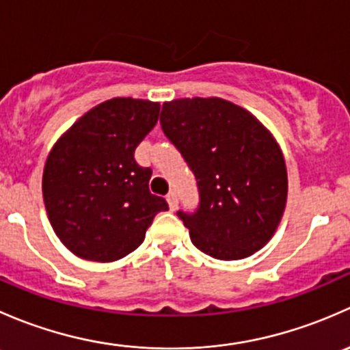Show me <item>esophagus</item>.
<instances>
[{"mask_svg": "<svg viewBox=\"0 0 350 350\" xmlns=\"http://www.w3.org/2000/svg\"><path fill=\"white\" fill-rule=\"evenodd\" d=\"M167 203H169V208H171L172 211L178 208V203H179V198H178V193L176 191H171L167 195Z\"/></svg>", "mask_w": 350, "mask_h": 350, "instance_id": "esophagus-1", "label": "esophagus"}]
</instances>
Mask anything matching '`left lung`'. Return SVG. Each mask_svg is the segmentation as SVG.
Masks as SVG:
<instances>
[{
	"label": "left lung",
	"mask_w": 350,
	"mask_h": 350,
	"mask_svg": "<svg viewBox=\"0 0 350 350\" xmlns=\"http://www.w3.org/2000/svg\"><path fill=\"white\" fill-rule=\"evenodd\" d=\"M161 125L196 176L200 206L195 213L178 211L191 242L220 260L262 249L288 198L284 157L273 133L221 98L165 101Z\"/></svg>",
	"instance_id": "left-lung-1"
}]
</instances>
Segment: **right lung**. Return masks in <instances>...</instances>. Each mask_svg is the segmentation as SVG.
Returning a JSON list of instances; mask_svg holds the SVG:
<instances>
[{"label": "right lung", "instance_id": "obj_1", "mask_svg": "<svg viewBox=\"0 0 350 350\" xmlns=\"http://www.w3.org/2000/svg\"><path fill=\"white\" fill-rule=\"evenodd\" d=\"M161 105L113 98L84 113L45 161L42 195L49 221L74 256L113 262L146 239L164 198L149 189L152 169L133 152L159 120Z\"/></svg>", "mask_w": 350, "mask_h": 350}]
</instances>
